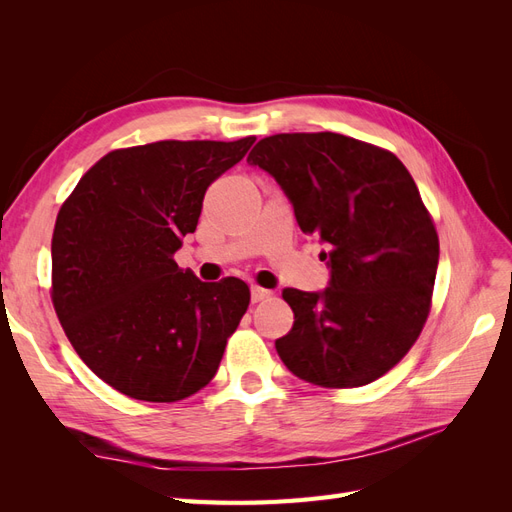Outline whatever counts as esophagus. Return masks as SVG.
I'll return each instance as SVG.
<instances>
[{
	"label": "esophagus",
	"instance_id": "34e87169",
	"mask_svg": "<svg viewBox=\"0 0 512 512\" xmlns=\"http://www.w3.org/2000/svg\"><path fill=\"white\" fill-rule=\"evenodd\" d=\"M273 297V292L267 288H260V286H252V301L254 303H262Z\"/></svg>",
	"mask_w": 512,
	"mask_h": 512
}]
</instances>
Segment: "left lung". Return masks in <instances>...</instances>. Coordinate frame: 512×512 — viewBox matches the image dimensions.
Instances as JSON below:
<instances>
[{
    "label": "left lung",
    "instance_id": "1",
    "mask_svg": "<svg viewBox=\"0 0 512 512\" xmlns=\"http://www.w3.org/2000/svg\"><path fill=\"white\" fill-rule=\"evenodd\" d=\"M247 162L282 185L305 235L329 245V288L282 292L294 324L275 339L280 359L322 389L378 380L421 335L438 271V232L408 168L335 132L267 136Z\"/></svg>",
    "mask_w": 512,
    "mask_h": 512
}]
</instances>
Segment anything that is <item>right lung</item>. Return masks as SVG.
Listing matches in <instances>:
<instances>
[{"instance_id": "obj_1", "label": "right lung", "mask_w": 512, "mask_h": 512, "mask_svg": "<svg viewBox=\"0 0 512 512\" xmlns=\"http://www.w3.org/2000/svg\"><path fill=\"white\" fill-rule=\"evenodd\" d=\"M256 141H158L106 153L64 200L51 299L72 348L115 391L173 404L207 386L250 305L239 277L200 282L175 252L209 185Z\"/></svg>"}]
</instances>
